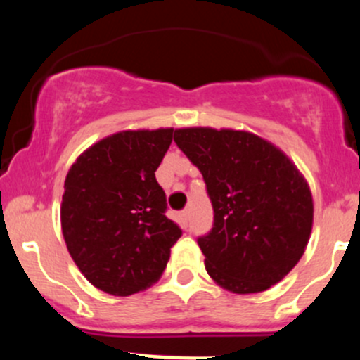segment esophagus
Segmentation results:
<instances>
[{"instance_id":"obj_1","label":"esophagus","mask_w":360,"mask_h":360,"mask_svg":"<svg viewBox=\"0 0 360 360\" xmlns=\"http://www.w3.org/2000/svg\"><path fill=\"white\" fill-rule=\"evenodd\" d=\"M188 217H189V212H181L179 213V220H181V223H183L184 226L188 225Z\"/></svg>"}]
</instances>
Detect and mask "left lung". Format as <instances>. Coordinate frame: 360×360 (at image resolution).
<instances>
[{"label": "left lung", "instance_id": "left-lung-1", "mask_svg": "<svg viewBox=\"0 0 360 360\" xmlns=\"http://www.w3.org/2000/svg\"><path fill=\"white\" fill-rule=\"evenodd\" d=\"M174 142L200 169L213 229L198 238L218 286L266 291L298 264L313 225L309 186L289 157L250 131L177 128Z\"/></svg>", "mask_w": 360, "mask_h": 360}]
</instances>
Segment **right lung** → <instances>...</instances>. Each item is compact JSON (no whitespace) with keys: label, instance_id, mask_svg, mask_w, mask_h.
Wrapping results in <instances>:
<instances>
[{"label":"right lung","instance_id":"add662e5","mask_svg":"<svg viewBox=\"0 0 360 360\" xmlns=\"http://www.w3.org/2000/svg\"><path fill=\"white\" fill-rule=\"evenodd\" d=\"M172 131L110 135L82 152L65 177V245L84 278L108 295L130 296L157 283L183 233L166 217V193L155 179Z\"/></svg>","mask_w":360,"mask_h":360}]
</instances>
